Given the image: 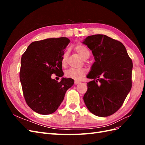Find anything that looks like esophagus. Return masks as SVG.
Returning a JSON list of instances; mask_svg holds the SVG:
<instances>
[{
	"label": "esophagus",
	"instance_id": "obj_1",
	"mask_svg": "<svg viewBox=\"0 0 145 145\" xmlns=\"http://www.w3.org/2000/svg\"><path fill=\"white\" fill-rule=\"evenodd\" d=\"M80 83V82L79 81H77V80L74 81V84H75V85H77V84H78V83Z\"/></svg>",
	"mask_w": 145,
	"mask_h": 145
}]
</instances>
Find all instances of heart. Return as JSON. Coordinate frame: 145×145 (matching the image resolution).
<instances>
[{"label": "heart", "mask_w": 145, "mask_h": 145, "mask_svg": "<svg viewBox=\"0 0 145 145\" xmlns=\"http://www.w3.org/2000/svg\"><path fill=\"white\" fill-rule=\"evenodd\" d=\"M76 51L78 52L83 59H85L89 56V51L88 48L82 44H78L75 47ZM68 57V52H65L62 59V63L65 65L67 63ZM86 70L85 69H76L70 68L65 71V76L72 78L74 80H80L85 75Z\"/></svg>", "instance_id": "1"}]
</instances>
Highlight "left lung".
<instances>
[{"label": "left lung", "mask_w": 145, "mask_h": 145, "mask_svg": "<svg viewBox=\"0 0 145 145\" xmlns=\"http://www.w3.org/2000/svg\"><path fill=\"white\" fill-rule=\"evenodd\" d=\"M92 51L95 62L87 78L83 96L93 114L108 117L117 111L132 87L133 62L123 43L106 35L88 36L82 42Z\"/></svg>", "instance_id": "1"}]
</instances>
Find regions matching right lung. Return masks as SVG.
I'll return each instance as SVG.
<instances>
[{
  "mask_svg": "<svg viewBox=\"0 0 145 145\" xmlns=\"http://www.w3.org/2000/svg\"><path fill=\"white\" fill-rule=\"evenodd\" d=\"M69 42L67 37L35 41L22 56L20 80L24 97L28 106L37 113L54 112L74 84L70 78L63 77L60 82L51 78L52 74L63 76L62 59Z\"/></svg>",
  "mask_w": 145,
  "mask_h": 145,
  "instance_id": "right-lung-1",
  "label": "right lung"
}]
</instances>
